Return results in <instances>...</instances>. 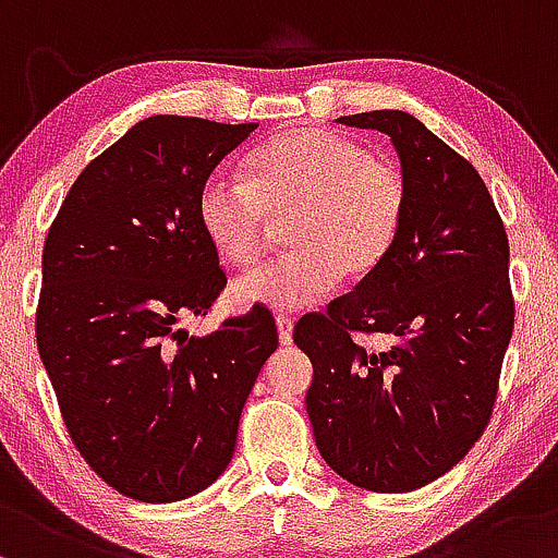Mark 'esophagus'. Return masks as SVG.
<instances>
[{
  "instance_id": "34e87169",
  "label": "esophagus",
  "mask_w": 558,
  "mask_h": 558,
  "mask_svg": "<svg viewBox=\"0 0 558 558\" xmlns=\"http://www.w3.org/2000/svg\"><path fill=\"white\" fill-rule=\"evenodd\" d=\"M292 329H295V322L290 316H277V331L281 345H292Z\"/></svg>"
}]
</instances>
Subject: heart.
Masks as SVG:
<instances>
[{
  "label": "heart",
  "mask_w": 558,
  "mask_h": 558,
  "mask_svg": "<svg viewBox=\"0 0 558 558\" xmlns=\"http://www.w3.org/2000/svg\"><path fill=\"white\" fill-rule=\"evenodd\" d=\"M247 184L210 173L197 195L199 229L231 266H253L266 245L268 216H295L284 258L234 281L240 305L300 311L340 279L366 277L398 240L409 190L392 162L329 129H292L245 160Z\"/></svg>",
  "instance_id": "b5f03b06"
}]
</instances>
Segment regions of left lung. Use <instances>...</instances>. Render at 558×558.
Returning a JSON list of instances; mask_svg holds the SVG:
<instances>
[{
	"label": "left lung",
	"instance_id": "1",
	"mask_svg": "<svg viewBox=\"0 0 558 558\" xmlns=\"http://www.w3.org/2000/svg\"><path fill=\"white\" fill-rule=\"evenodd\" d=\"M337 123L390 136L409 203L385 260L298 322L292 337L313 363L305 409L342 480L409 493L459 464L493 414L514 329L509 240L472 162L418 118L374 110ZM353 333L393 345L368 351Z\"/></svg>",
	"mask_w": 558,
	"mask_h": 558
}]
</instances>
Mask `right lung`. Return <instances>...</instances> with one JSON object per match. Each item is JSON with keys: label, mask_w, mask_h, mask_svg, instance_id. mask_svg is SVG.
<instances>
[{"label": "right lung", "mask_w": 558, "mask_h": 558, "mask_svg": "<svg viewBox=\"0 0 558 558\" xmlns=\"http://www.w3.org/2000/svg\"><path fill=\"white\" fill-rule=\"evenodd\" d=\"M258 123L153 116L81 171L41 255L36 342L86 464L144 504L227 472L245 400L279 345L255 305L205 337L179 327L227 287L197 195Z\"/></svg>", "instance_id": "obj_1"}]
</instances>
